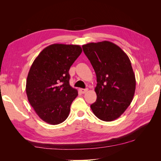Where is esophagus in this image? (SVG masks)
<instances>
[{
    "label": "esophagus",
    "instance_id": "1",
    "mask_svg": "<svg viewBox=\"0 0 161 161\" xmlns=\"http://www.w3.org/2000/svg\"><path fill=\"white\" fill-rule=\"evenodd\" d=\"M79 90H80L81 93L83 94V93H85V92H86L87 91H88V89H80Z\"/></svg>",
    "mask_w": 161,
    "mask_h": 161
}]
</instances>
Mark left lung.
Returning <instances> with one entry per match:
<instances>
[{
	"label": "left lung",
	"mask_w": 161,
	"mask_h": 161,
	"mask_svg": "<svg viewBox=\"0 0 161 161\" xmlns=\"http://www.w3.org/2000/svg\"><path fill=\"white\" fill-rule=\"evenodd\" d=\"M82 47L97 76V100L91 108L101 120L118 119L130 105L136 89L135 75L129 58L119 46L108 41Z\"/></svg>",
	"instance_id": "left-lung-1"
}]
</instances>
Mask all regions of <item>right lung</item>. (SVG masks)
<instances>
[{"mask_svg": "<svg viewBox=\"0 0 161 161\" xmlns=\"http://www.w3.org/2000/svg\"><path fill=\"white\" fill-rule=\"evenodd\" d=\"M81 52L80 46L54 43L44 48L33 62L26 93L36 113L47 124H61L69 115L78 91L70 85L69 72Z\"/></svg>", "mask_w": 161, "mask_h": 161, "instance_id": "right-lung-1", "label": "right lung"}]
</instances>
